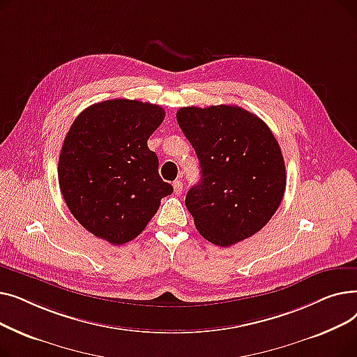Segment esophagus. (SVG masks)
Instances as JSON below:
<instances>
[{"mask_svg": "<svg viewBox=\"0 0 357 357\" xmlns=\"http://www.w3.org/2000/svg\"><path fill=\"white\" fill-rule=\"evenodd\" d=\"M174 191H175V195H181L182 194V191H183L182 181H175L174 182Z\"/></svg>", "mask_w": 357, "mask_h": 357, "instance_id": "1", "label": "esophagus"}]
</instances>
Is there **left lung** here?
I'll return each mask as SVG.
<instances>
[{
  "mask_svg": "<svg viewBox=\"0 0 357 357\" xmlns=\"http://www.w3.org/2000/svg\"><path fill=\"white\" fill-rule=\"evenodd\" d=\"M176 120L201 166V182L185 198L199 234L226 248L264 229L287 186L284 156L266 123L226 104L183 107Z\"/></svg>",
  "mask_w": 357,
  "mask_h": 357,
  "instance_id": "1",
  "label": "left lung"
}]
</instances>
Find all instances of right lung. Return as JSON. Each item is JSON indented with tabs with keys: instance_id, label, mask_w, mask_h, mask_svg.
<instances>
[{
	"instance_id": "obj_1",
	"label": "right lung",
	"mask_w": 357,
	"mask_h": 357,
	"mask_svg": "<svg viewBox=\"0 0 357 357\" xmlns=\"http://www.w3.org/2000/svg\"><path fill=\"white\" fill-rule=\"evenodd\" d=\"M165 109L137 100H108L85 108L72 123L59 156L58 176L72 215L111 245L136 238L156 214L171 183L147 140Z\"/></svg>"
}]
</instances>
